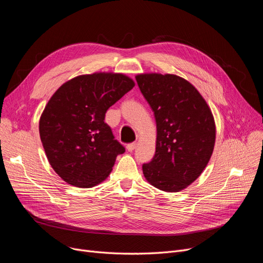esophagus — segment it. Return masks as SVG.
<instances>
[{
  "instance_id": "esophagus-1",
  "label": "esophagus",
  "mask_w": 263,
  "mask_h": 263,
  "mask_svg": "<svg viewBox=\"0 0 263 263\" xmlns=\"http://www.w3.org/2000/svg\"><path fill=\"white\" fill-rule=\"evenodd\" d=\"M135 148H136V143H130L127 145L128 151H133Z\"/></svg>"
}]
</instances>
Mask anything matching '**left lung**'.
Wrapping results in <instances>:
<instances>
[{"mask_svg":"<svg viewBox=\"0 0 263 263\" xmlns=\"http://www.w3.org/2000/svg\"><path fill=\"white\" fill-rule=\"evenodd\" d=\"M157 122L156 155L143 164L147 181L165 192L194 182L208 164L215 123L208 104L186 80L175 74L135 77Z\"/></svg>","mask_w":263,"mask_h":263,"instance_id":"left-lung-1","label":"left lung"}]
</instances>
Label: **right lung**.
I'll use <instances>...</instances> for the list:
<instances>
[{"instance_id":"right-lung-1","label":"right lung","mask_w":263,"mask_h":263,"mask_svg":"<svg viewBox=\"0 0 263 263\" xmlns=\"http://www.w3.org/2000/svg\"><path fill=\"white\" fill-rule=\"evenodd\" d=\"M134 87L120 73L77 77L51 97L39 121L47 158L64 181L79 187L100 183L126 149L104 122L106 110Z\"/></svg>"}]
</instances>
